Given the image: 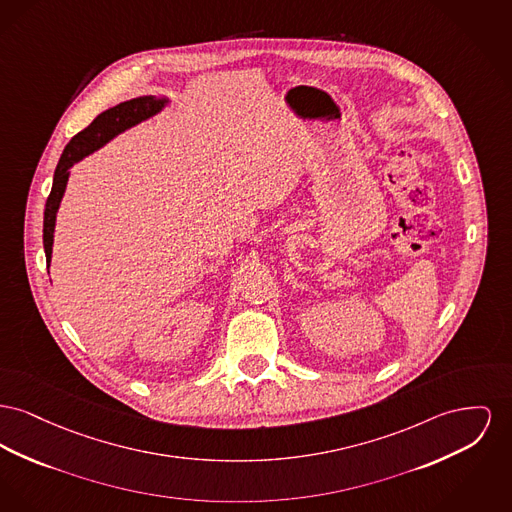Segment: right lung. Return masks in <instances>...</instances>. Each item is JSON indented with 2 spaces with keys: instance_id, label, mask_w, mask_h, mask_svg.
Here are the masks:
<instances>
[{
  "instance_id": "add662e5",
  "label": "right lung",
  "mask_w": 512,
  "mask_h": 512,
  "mask_svg": "<svg viewBox=\"0 0 512 512\" xmlns=\"http://www.w3.org/2000/svg\"><path fill=\"white\" fill-rule=\"evenodd\" d=\"M166 98H156V96H139L127 102H121L118 106L102 112L96 120L92 121L89 127L79 131L63 149L56 174H54V183L52 191L46 201V211H44V251H46V265L50 267L52 261V243H54V226H56V212L60 209L61 197L65 191V185L69 180V168L85 158L92 151L100 149L104 143H108L112 137H116L121 131L133 127L139 121L147 120L154 114H158Z\"/></svg>"
}]
</instances>
